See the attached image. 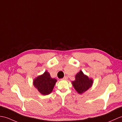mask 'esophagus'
Here are the masks:
<instances>
[{
    "label": "esophagus",
    "instance_id": "34e87169",
    "mask_svg": "<svg viewBox=\"0 0 122 122\" xmlns=\"http://www.w3.org/2000/svg\"><path fill=\"white\" fill-rule=\"evenodd\" d=\"M67 78H68V77H67V76H64V77L63 78H62V80H67Z\"/></svg>",
    "mask_w": 122,
    "mask_h": 122
}]
</instances>
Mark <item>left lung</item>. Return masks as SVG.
I'll return each mask as SVG.
<instances>
[{"label":"left lung","mask_w":122,"mask_h":122,"mask_svg":"<svg viewBox=\"0 0 122 122\" xmlns=\"http://www.w3.org/2000/svg\"><path fill=\"white\" fill-rule=\"evenodd\" d=\"M93 80L89 78L80 71L75 76V80L72 81L74 89L79 94H81L90 88L92 85Z\"/></svg>","instance_id":"1"}]
</instances>
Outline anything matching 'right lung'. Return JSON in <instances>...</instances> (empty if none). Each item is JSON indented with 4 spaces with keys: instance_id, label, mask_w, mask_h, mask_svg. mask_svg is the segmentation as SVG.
<instances>
[{
    "instance_id": "1",
    "label": "right lung",
    "mask_w": 122,
    "mask_h": 122,
    "mask_svg": "<svg viewBox=\"0 0 122 122\" xmlns=\"http://www.w3.org/2000/svg\"><path fill=\"white\" fill-rule=\"evenodd\" d=\"M57 80L51 77L47 71L38 76L33 81V85L38 92L43 95H47L52 92Z\"/></svg>"
}]
</instances>
